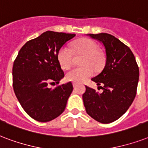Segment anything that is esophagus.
<instances>
[{
	"instance_id": "1",
	"label": "esophagus",
	"mask_w": 148,
	"mask_h": 148,
	"mask_svg": "<svg viewBox=\"0 0 148 148\" xmlns=\"http://www.w3.org/2000/svg\"><path fill=\"white\" fill-rule=\"evenodd\" d=\"M73 87H74V88H75V87L76 86H77V84H76V83H75V82H73Z\"/></svg>"
}]
</instances>
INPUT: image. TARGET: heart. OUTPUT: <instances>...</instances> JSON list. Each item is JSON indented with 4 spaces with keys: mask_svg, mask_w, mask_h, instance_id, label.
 <instances>
[{
    "mask_svg": "<svg viewBox=\"0 0 148 148\" xmlns=\"http://www.w3.org/2000/svg\"><path fill=\"white\" fill-rule=\"evenodd\" d=\"M73 53L83 55L81 58L82 67H76L67 72L66 79L74 82H83L93 75L95 70H99L105 62L103 55L98 51V45L92 40L82 38L71 45V49L64 45L58 52V61L64 69H67L72 66Z\"/></svg>",
    "mask_w": 148,
    "mask_h": 148,
    "instance_id": "1",
    "label": "heart"
}]
</instances>
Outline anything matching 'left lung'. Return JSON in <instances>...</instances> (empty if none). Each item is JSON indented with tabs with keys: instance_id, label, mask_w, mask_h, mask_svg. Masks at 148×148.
Listing matches in <instances>:
<instances>
[{
	"instance_id": "left-lung-1",
	"label": "left lung",
	"mask_w": 148,
	"mask_h": 148,
	"mask_svg": "<svg viewBox=\"0 0 148 148\" xmlns=\"http://www.w3.org/2000/svg\"><path fill=\"white\" fill-rule=\"evenodd\" d=\"M103 45L106 64L99 75L92 79L103 92L86 86L82 99L86 111L102 123L116 121L126 113L135 98L139 68L129 47L107 33L88 34Z\"/></svg>"
}]
</instances>
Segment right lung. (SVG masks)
<instances>
[{
	"label": "right lung",
	"instance_id": "add662e5",
	"mask_svg": "<svg viewBox=\"0 0 148 148\" xmlns=\"http://www.w3.org/2000/svg\"><path fill=\"white\" fill-rule=\"evenodd\" d=\"M75 34L48 31L25 43L14 62L13 88L26 113L39 122H49L63 113L73 92L72 82L49 88V82L58 83L64 72L58 52Z\"/></svg>",
	"mask_w": 148,
	"mask_h": 148
}]
</instances>
